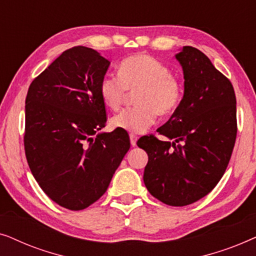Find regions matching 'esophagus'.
<instances>
[{
  "label": "esophagus",
  "instance_id": "obj_1",
  "mask_svg": "<svg viewBox=\"0 0 256 256\" xmlns=\"http://www.w3.org/2000/svg\"><path fill=\"white\" fill-rule=\"evenodd\" d=\"M129 138H130V143L132 146H136V141H138V136L135 134H129Z\"/></svg>",
  "mask_w": 256,
  "mask_h": 256
}]
</instances>
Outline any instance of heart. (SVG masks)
<instances>
[{
  "instance_id": "obj_1",
  "label": "heart",
  "mask_w": 256,
  "mask_h": 256,
  "mask_svg": "<svg viewBox=\"0 0 256 256\" xmlns=\"http://www.w3.org/2000/svg\"><path fill=\"white\" fill-rule=\"evenodd\" d=\"M118 76L104 74L99 82L104 104L118 110L128 90L135 92L138 106L127 108L112 118L115 128L130 132H143L156 122L157 114L168 116L174 113L183 99V84L171 73L169 66L146 54L122 59Z\"/></svg>"
}]
</instances>
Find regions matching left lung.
I'll list each match as a JSON object with an SVG mask.
<instances>
[{"label":"left lung","instance_id":"left-lung-1","mask_svg":"<svg viewBox=\"0 0 256 256\" xmlns=\"http://www.w3.org/2000/svg\"><path fill=\"white\" fill-rule=\"evenodd\" d=\"M184 72V96L162 127L160 141L142 136L148 154L143 182L150 194L185 206L208 194L225 174L236 138V99L232 82L208 56L192 46L176 54Z\"/></svg>","mask_w":256,"mask_h":256}]
</instances>
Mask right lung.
I'll list each match as a JSON object with an SVG mask.
<instances>
[{"instance_id": "add662e5", "label": "right lung", "mask_w": 256, "mask_h": 256, "mask_svg": "<svg viewBox=\"0 0 256 256\" xmlns=\"http://www.w3.org/2000/svg\"><path fill=\"white\" fill-rule=\"evenodd\" d=\"M110 62L93 48L62 52L31 82L24 150L34 180L62 208L79 211L107 191L130 148L129 136L101 132L106 106L99 82Z\"/></svg>"}]
</instances>
